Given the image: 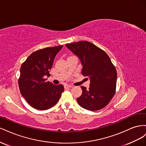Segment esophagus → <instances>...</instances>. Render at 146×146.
<instances>
[{
	"mask_svg": "<svg viewBox=\"0 0 146 146\" xmlns=\"http://www.w3.org/2000/svg\"><path fill=\"white\" fill-rule=\"evenodd\" d=\"M71 87H72L71 85H66L64 86V88H71Z\"/></svg>",
	"mask_w": 146,
	"mask_h": 146,
	"instance_id": "1",
	"label": "esophagus"
}]
</instances>
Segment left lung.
I'll list each match as a JSON object with an SVG mask.
<instances>
[{"label": "left lung", "mask_w": 146, "mask_h": 146, "mask_svg": "<svg viewBox=\"0 0 146 146\" xmlns=\"http://www.w3.org/2000/svg\"><path fill=\"white\" fill-rule=\"evenodd\" d=\"M66 46L80 59L83 76L90 79L89 89L81 86L82 94L77 99L78 105L91 111L104 108L115 94V66L105 52L91 42L82 41Z\"/></svg>", "instance_id": "8db88e82"}]
</instances>
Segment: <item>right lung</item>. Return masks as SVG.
<instances>
[{
    "label": "right lung",
    "instance_id": "obj_1",
    "mask_svg": "<svg viewBox=\"0 0 146 146\" xmlns=\"http://www.w3.org/2000/svg\"><path fill=\"white\" fill-rule=\"evenodd\" d=\"M63 46L47 47L33 52L20 69L18 84L20 92L30 105L44 110L54 106L59 100L64 86L46 82L56 54Z\"/></svg>",
    "mask_w": 146,
    "mask_h": 146
}]
</instances>
